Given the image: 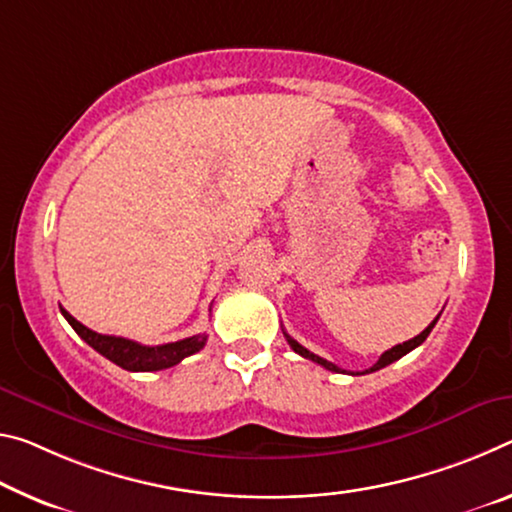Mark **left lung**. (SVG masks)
I'll use <instances>...</instances> for the list:
<instances>
[{"mask_svg":"<svg viewBox=\"0 0 512 512\" xmlns=\"http://www.w3.org/2000/svg\"><path fill=\"white\" fill-rule=\"evenodd\" d=\"M437 319H440V314L435 316V321H431V326H428L424 332H419L417 337H412V339H408V342H403V344H396V346H392L389 348V351H385L383 355H380L378 358V362L373 364L371 369H367V371H362V373H371V371H378V369H383V367H387V364H392V362H396V360H401L405 353H410L412 348H417L419 344H424L426 342V337L431 335V330L435 328V323H437ZM285 337H287V342H289V346L294 348V351L298 353V355H303V358H307V360H312V362H316V364H321L323 369H328V371H335V373H346L344 369H339L337 364H332V362H328V360H323V358H319V355H314V353H310L307 351L305 346H300L296 339H291L287 332H285Z\"/></svg>","mask_w":512,"mask_h":512,"instance_id":"left-lung-1","label":"left lung"}]
</instances>
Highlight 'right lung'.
Returning a JSON list of instances; mask_svg holds the SVG:
<instances>
[{
    "mask_svg": "<svg viewBox=\"0 0 512 512\" xmlns=\"http://www.w3.org/2000/svg\"><path fill=\"white\" fill-rule=\"evenodd\" d=\"M61 314L66 316V321L75 328L77 335L84 339L88 346H93L97 353L111 360L118 367L127 371H161L168 367H175L177 362H182L189 355L198 353L202 346L207 344V335H193L180 339V342H170L161 346H143L139 342L125 337H113V335H100L91 328H86L84 323H79L75 316L68 314L61 307Z\"/></svg>",
    "mask_w": 512,
    "mask_h": 512,
    "instance_id": "obj_1",
    "label": "right lung"
}]
</instances>
